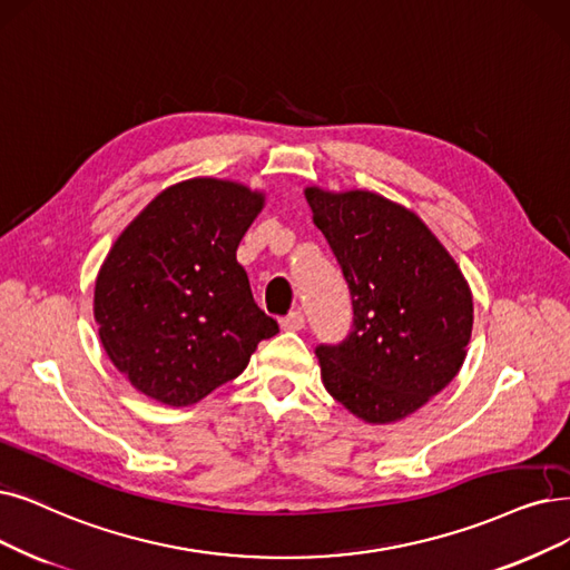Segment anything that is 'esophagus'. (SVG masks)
Instances as JSON below:
<instances>
[{
    "label": "esophagus",
    "instance_id": "obj_1",
    "mask_svg": "<svg viewBox=\"0 0 570 570\" xmlns=\"http://www.w3.org/2000/svg\"><path fill=\"white\" fill-rule=\"evenodd\" d=\"M304 325H306V321H304L302 311H292L289 315H285L281 321V327L285 332H299V330H304Z\"/></svg>",
    "mask_w": 570,
    "mask_h": 570
}]
</instances>
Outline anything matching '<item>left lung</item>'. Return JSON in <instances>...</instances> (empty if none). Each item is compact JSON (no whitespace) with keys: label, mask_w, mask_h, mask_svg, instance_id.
<instances>
[{"label":"left lung","mask_w":570,"mask_h":570,"mask_svg":"<svg viewBox=\"0 0 570 570\" xmlns=\"http://www.w3.org/2000/svg\"><path fill=\"white\" fill-rule=\"evenodd\" d=\"M304 194L353 302V332L315 348L325 389L364 423L402 421L463 367L468 281L421 217L397 203L362 189Z\"/></svg>","instance_id":"left-lung-1"}]
</instances>
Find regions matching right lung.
Returning a JSON list of instances; mask_svg holds the SVG:
<instances>
[{
	"instance_id": "right-lung-1",
	"label": "right lung",
	"mask_w": 570,
	"mask_h": 570,
	"mask_svg": "<svg viewBox=\"0 0 570 570\" xmlns=\"http://www.w3.org/2000/svg\"><path fill=\"white\" fill-rule=\"evenodd\" d=\"M262 208V191L194 177L158 194L111 245L94 315L114 367L147 397L196 404L278 334L236 259Z\"/></svg>"
}]
</instances>
